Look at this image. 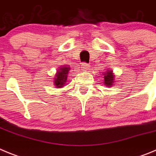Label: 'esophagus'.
I'll use <instances>...</instances> for the list:
<instances>
[{"label": "esophagus", "instance_id": "obj_1", "mask_svg": "<svg viewBox=\"0 0 156 156\" xmlns=\"http://www.w3.org/2000/svg\"><path fill=\"white\" fill-rule=\"evenodd\" d=\"M81 69H82V70H83V71H87V70H88L90 69V66H89L87 63L83 62L81 65Z\"/></svg>", "mask_w": 156, "mask_h": 156}]
</instances>
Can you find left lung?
Returning a JSON list of instances; mask_svg holds the SVG:
<instances>
[{"instance_id":"1","label":"left lung","mask_w":156,"mask_h":156,"mask_svg":"<svg viewBox=\"0 0 156 156\" xmlns=\"http://www.w3.org/2000/svg\"><path fill=\"white\" fill-rule=\"evenodd\" d=\"M104 83L105 84V86L112 87L114 83V78H115V76H114L112 71L108 70L105 73H104Z\"/></svg>"}]
</instances>
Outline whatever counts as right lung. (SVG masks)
Instances as JSON below:
<instances>
[{
  "label": "right lung",
  "mask_w": 156,
  "mask_h": 156,
  "mask_svg": "<svg viewBox=\"0 0 156 156\" xmlns=\"http://www.w3.org/2000/svg\"><path fill=\"white\" fill-rule=\"evenodd\" d=\"M70 68L69 66H62L58 69L57 73L55 76L54 79V85H55L57 88H62L66 84L68 77V73Z\"/></svg>",
  "instance_id": "1"
}]
</instances>
